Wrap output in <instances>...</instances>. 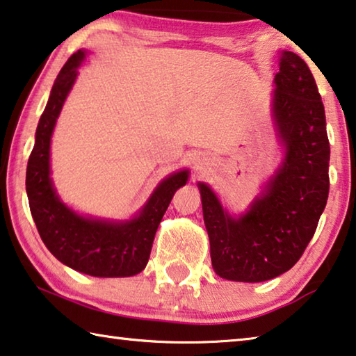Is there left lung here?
<instances>
[{
    "mask_svg": "<svg viewBox=\"0 0 356 356\" xmlns=\"http://www.w3.org/2000/svg\"><path fill=\"white\" fill-rule=\"evenodd\" d=\"M273 117L285 155L249 211L233 217L198 184L212 268L234 282H264L295 266L317 229L330 191V140L317 83L300 55L284 50Z\"/></svg>",
    "mask_w": 356,
    "mask_h": 356,
    "instance_id": "obj_1",
    "label": "left lung"
}]
</instances>
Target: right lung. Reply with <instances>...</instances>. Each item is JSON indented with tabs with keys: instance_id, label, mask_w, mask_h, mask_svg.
Returning <instances> with one entry per match:
<instances>
[{
	"instance_id": "add662e5",
	"label": "right lung",
	"mask_w": 356,
	"mask_h": 356,
	"mask_svg": "<svg viewBox=\"0 0 356 356\" xmlns=\"http://www.w3.org/2000/svg\"><path fill=\"white\" fill-rule=\"evenodd\" d=\"M83 58L86 52L77 50L61 67L39 118L26 166L28 202L39 236L58 261L93 277H129L147 266L158 225L176 190L187 184L188 171L163 180L139 216L127 222L82 217L60 201L50 179V138Z\"/></svg>"
}]
</instances>
